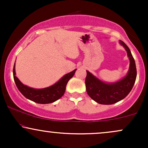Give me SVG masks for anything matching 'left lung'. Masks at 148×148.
Wrapping results in <instances>:
<instances>
[{
  "instance_id": "left-lung-1",
  "label": "left lung",
  "mask_w": 148,
  "mask_h": 148,
  "mask_svg": "<svg viewBox=\"0 0 148 148\" xmlns=\"http://www.w3.org/2000/svg\"><path fill=\"white\" fill-rule=\"evenodd\" d=\"M120 45L126 50L130 59V68L123 79L114 83H106L86 71V91L91 99L100 104H113L121 101L128 95L135 84L137 75L135 60L126 44L120 40Z\"/></svg>"
}]
</instances>
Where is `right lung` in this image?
Returning a JSON list of instances; mask_svg holds the SVG:
<instances>
[{
    "label": "right lung",
    "mask_w": 148,
    "mask_h": 148,
    "mask_svg": "<svg viewBox=\"0 0 148 148\" xmlns=\"http://www.w3.org/2000/svg\"><path fill=\"white\" fill-rule=\"evenodd\" d=\"M76 71V69L73 70L72 72L67 73L56 84L47 88H41V89L30 88L29 86L22 84L20 80L16 76L15 63L14 64V68H13V76H14V80L16 87L25 98L31 100L34 102L45 104V103L54 102L60 99L61 97L63 96L67 82L71 78L73 77Z\"/></svg>",
    "instance_id": "right-lung-1"
}]
</instances>
